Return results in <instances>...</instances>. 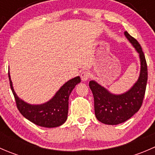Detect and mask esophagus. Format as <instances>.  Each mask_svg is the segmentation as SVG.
<instances>
[{"instance_id":"obj_1","label":"esophagus","mask_w":155,"mask_h":155,"mask_svg":"<svg viewBox=\"0 0 155 155\" xmlns=\"http://www.w3.org/2000/svg\"><path fill=\"white\" fill-rule=\"evenodd\" d=\"M90 78V73L87 71H83L81 73V79H82L83 82L88 80V79Z\"/></svg>"}]
</instances>
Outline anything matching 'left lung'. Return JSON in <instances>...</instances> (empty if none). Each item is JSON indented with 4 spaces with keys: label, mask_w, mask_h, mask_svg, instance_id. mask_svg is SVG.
Here are the masks:
<instances>
[{
    "label": "left lung",
    "mask_w": 155,
    "mask_h": 155,
    "mask_svg": "<svg viewBox=\"0 0 155 155\" xmlns=\"http://www.w3.org/2000/svg\"><path fill=\"white\" fill-rule=\"evenodd\" d=\"M124 35L140 57V73L137 82L129 90L120 94L111 93L96 81L89 82V87L94 95L97 119L109 125L124 122L138 112L143 104L148 80L146 61L140 43L127 31H124Z\"/></svg>",
    "instance_id": "1"
}]
</instances>
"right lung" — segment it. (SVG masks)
<instances>
[{
	"mask_svg": "<svg viewBox=\"0 0 155 155\" xmlns=\"http://www.w3.org/2000/svg\"><path fill=\"white\" fill-rule=\"evenodd\" d=\"M9 79L17 108L21 115L37 125L48 128L57 127L67 121L69 97L75 86L81 82L80 77L76 76L64 84L47 102L41 104H31L18 97L16 94L12 86L10 73Z\"/></svg>",
	"mask_w": 155,
	"mask_h": 155,
	"instance_id": "right-lung-1",
	"label": "right lung"
}]
</instances>
